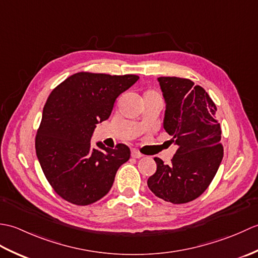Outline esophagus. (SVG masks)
<instances>
[{"instance_id":"1","label":"esophagus","mask_w":258,"mask_h":258,"mask_svg":"<svg viewBox=\"0 0 258 258\" xmlns=\"http://www.w3.org/2000/svg\"><path fill=\"white\" fill-rule=\"evenodd\" d=\"M131 155H132L133 158H141L142 156H143V154H141V153L138 152V151H132V153H131Z\"/></svg>"}]
</instances>
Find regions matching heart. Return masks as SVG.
Wrapping results in <instances>:
<instances>
[{
    "label": "heart",
    "instance_id": "heart-1",
    "mask_svg": "<svg viewBox=\"0 0 258 258\" xmlns=\"http://www.w3.org/2000/svg\"><path fill=\"white\" fill-rule=\"evenodd\" d=\"M145 96H153V97H160L155 91H149L146 93Z\"/></svg>",
    "mask_w": 258,
    "mask_h": 258
}]
</instances>
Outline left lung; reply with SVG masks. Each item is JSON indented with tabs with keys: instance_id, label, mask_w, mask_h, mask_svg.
Returning <instances> with one entry per match:
<instances>
[{
	"instance_id": "1",
	"label": "left lung",
	"mask_w": 258,
	"mask_h": 258,
	"mask_svg": "<svg viewBox=\"0 0 258 258\" xmlns=\"http://www.w3.org/2000/svg\"><path fill=\"white\" fill-rule=\"evenodd\" d=\"M166 102L164 128L177 145L171 164L155 157L156 172L149 188L165 202L184 204L196 200L210 186L224 155L216 105L207 92L188 79L158 78Z\"/></svg>"
}]
</instances>
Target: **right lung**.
Masks as SVG:
<instances>
[{
  "instance_id": "add662e5",
  "label": "right lung",
  "mask_w": 258,
  "mask_h": 258,
  "mask_svg": "<svg viewBox=\"0 0 258 258\" xmlns=\"http://www.w3.org/2000/svg\"><path fill=\"white\" fill-rule=\"evenodd\" d=\"M140 78L80 72L54 89L43 108L35 151L47 182L72 204L85 206L111 189L118 167L127 162L125 144L91 146L95 125L109 117L114 103Z\"/></svg>"
}]
</instances>
